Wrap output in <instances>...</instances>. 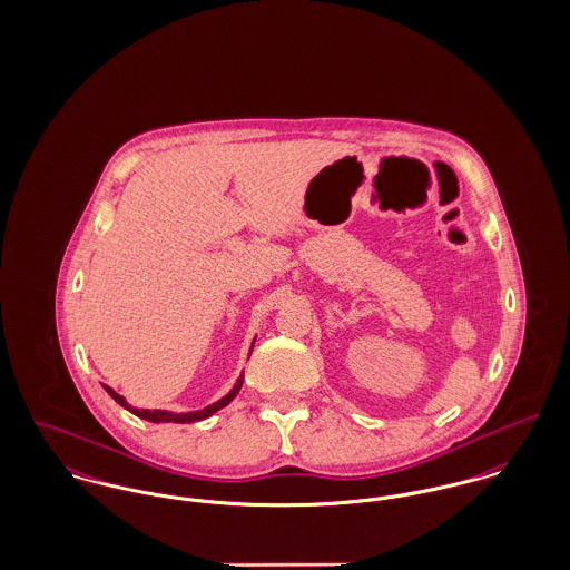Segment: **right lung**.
<instances>
[{
  "mask_svg": "<svg viewBox=\"0 0 570 570\" xmlns=\"http://www.w3.org/2000/svg\"><path fill=\"white\" fill-rule=\"evenodd\" d=\"M240 386H243V375L236 380V384H234V389L229 391V393L225 394V396H220L217 403H213V405H208V407H204V410H195V412H169V410H138V407H131L130 403L121 396L119 393H115L110 386H106L104 384V389H106V393L110 394L119 405H124L126 410H130L131 414H136L138 419H145V421H151V423H195V421H202V419H208V416H213L215 412H219L220 407H225L238 391H240Z\"/></svg>",
  "mask_w": 570,
  "mask_h": 570,
  "instance_id": "obj_1",
  "label": "right lung"
}]
</instances>
